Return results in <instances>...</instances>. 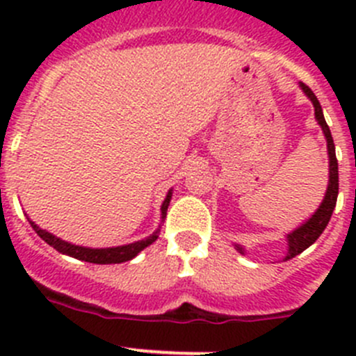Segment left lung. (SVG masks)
Returning a JSON list of instances; mask_svg holds the SVG:
<instances>
[{
	"label": "left lung",
	"mask_w": 356,
	"mask_h": 356,
	"mask_svg": "<svg viewBox=\"0 0 356 356\" xmlns=\"http://www.w3.org/2000/svg\"><path fill=\"white\" fill-rule=\"evenodd\" d=\"M301 91L307 95V98L310 99L312 105L315 108V120L321 125L322 132L325 136V141H327V155H329V184L327 191H325L324 200H322L321 207L314 211L310 218L303 222L301 225H298L294 231H291L286 239H288V253H286L284 260H289V258H294L296 254H300L301 251L307 250L308 246L314 245L318 239V236L324 232V229L327 227L329 220H331V215L334 211V207H336L337 201V189H339V181H337V160H336V148H334V141L331 131H329V125L324 118V111H322L321 103H318L317 96L314 95L308 86H305L303 82H300ZM236 250L241 254L246 253V250L241 245H234Z\"/></svg>",
	"instance_id": "left-lung-1"
}]
</instances>
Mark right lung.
Returning <instances> with one entry per match:
<instances>
[{
    "label": "right lung",
    "mask_w": 356,
    "mask_h": 356,
    "mask_svg": "<svg viewBox=\"0 0 356 356\" xmlns=\"http://www.w3.org/2000/svg\"><path fill=\"white\" fill-rule=\"evenodd\" d=\"M170 200H172V189L167 193L163 203H161V208H160L161 220H160V225H158V229L153 232V234H149L148 238L141 239V241H134V243H129V245L113 246V248H88V246L72 245V243L63 241V239L56 238L55 234H51V232L41 229L38 224H35V222H32L29 217H27V220H29V224H31V227L38 232V236L42 239V241L48 243L49 246H53L56 251H60L62 254H67V257H72V258H77V260H82V261H89V264H99V265L122 264V261H129V260H132L134 257H138V254L141 253L146 246H149L152 243L156 241L158 234H160L161 222H163L165 217H167V208H168V203H170Z\"/></svg>",
    "instance_id": "right-lung-1"
}]
</instances>
